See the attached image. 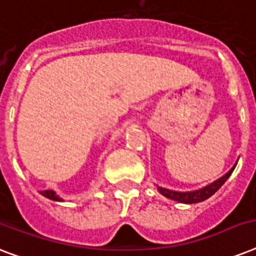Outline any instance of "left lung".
I'll return each mask as SVG.
<instances>
[{"mask_svg": "<svg viewBox=\"0 0 256 256\" xmlns=\"http://www.w3.org/2000/svg\"><path fill=\"white\" fill-rule=\"evenodd\" d=\"M236 164H238V160H236L234 166L228 170V172H226L223 176H220V178L214 180V182L210 183V184H207V186L199 188V190L175 191V190H168V188H164V187H160V186H156V187H158V191H160V194L164 195V196L171 199V200H175V202L186 203V204H192V203L203 202V200H206V199L210 198L211 195H214L215 192H216V191L223 186V183L230 178V175L232 174V171H234Z\"/></svg>", "mask_w": 256, "mask_h": 256, "instance_id": "obj_1", "label": "left lung"}]
</instances>
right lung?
Listing matches in <instances>:
<instances>
[{
  "label": "right lung",
  "mask_w": 256,
  "mask_h": 256,
  "mask_svg": "<svg viewBox=\"0 0 256 256\" xmlns=\"http://www.w3.org/2000/svg\"><path fill=\"white\" fill-rule=\"evenodd\" d=\"M41 194L48 199H52V200H56V202H64V199L60 198L57 194H56V191L53 190H45L41 191Z\"/></svg>",
  "instance_id": "right-lung-1"
}]
</instances>
